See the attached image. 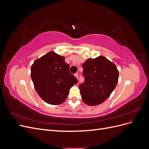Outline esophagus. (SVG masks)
<instances>
[{
    "instance_id": "1",
    "label": "esophagus",
    "mask_w": 149,
    "mask_h": 149,
    "mask_svg": "<svg viewBox=\"0 0 149 149\" xmlns=\"http://www.w3.org/2000/svg\"><path fill=\"white\" fill-rule=\"evenodd\" d=\"M74 76H75V77H76V78L78 79V73H75V74H74Z\"/></svg>"
}]
</instances>
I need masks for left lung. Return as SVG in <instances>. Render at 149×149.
I'll return each instance as SVG.
<instances>
[{
    "label": "left lung",
    "mask_w": 149,
    "mask_h": 149,
    "mask_svg": "<svg viewBox=\"0 0 149 149\" xmlns=\"http://www.w3.org/2000/svg\"><path fill=\"white\" fill-rule=\"evenodd\" d=\"M82 66L85 81L79 88L83 101L89 106L100 104L109 97L118 84L117 67L102 56L89 58Z\"/></svg>",
    "instance_id": "obj_1"
}]
</instances>
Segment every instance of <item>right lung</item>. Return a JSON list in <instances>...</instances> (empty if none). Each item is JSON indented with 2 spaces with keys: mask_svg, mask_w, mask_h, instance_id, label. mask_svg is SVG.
<instances>
[{
  "mask_svg": "<svg viewBox=\"0 0 149 149\" xmlns=\"http://www.w3.org/2000/svg\"><path fill=\"white\" fill-rule=\"evenodd\" d=\"M65 57L53 51L36 60L31 67V78L40 97L57 105L65 102L70 88L78 80L70 72Z\"/></svg>",
  "mask_w": 149,
  "mask_h": 149,
  "instance_id": "1",
  "label": "right lung"
}]
</instances>
